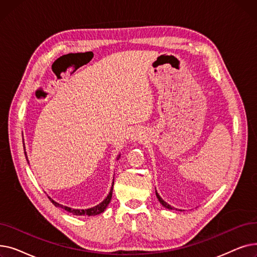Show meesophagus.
Here are the masks:
<instances>
[{"mask_svg": "<svg viewBox=\"0 0 257 257\" xmlns=\"http://www.w3.org/2000/svg\"><path fill=\"white\" fill-rule=\"evenodd\" d=\"M131 140H132L134 143H136V142H137V143L142 142V141L144 140V132H143L142 130H140V129H137L136 131L133 132Z\"/></svg>", "mask_w": 257, "mask_h": 257, "instance_id": "esophagus-1", "label": "esophagus"}]
</instances>
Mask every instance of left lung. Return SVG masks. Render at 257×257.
<instances>
[{"instance_id":"obj_1","label":"left lung","mask_w":257,"mask_h":257,"mask_svg":"<svg viewBox=\"0 0 257 257\" xmlns=\"http://www.w3.org/2000/svg\"><path fill=\"white\" fill-rule=\"evenodd\" d=\"M155 193H156V197H157L158 201L160 202V204L163 205L164 207H166V208H168V209H171V210H172V209H173V210H174V209H176V208H174L173 206H171L170 204H168L165 200H163V198H161V197L158 195V193H157V191H156V188H155ZM176 210H177V209H176Z\"/></svg>"}]
</instances>
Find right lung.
<instances>
[{
	"mask_svg": "<svg viewBox=\"0 0 257 257\" xmlns=\"http://www.w3.org/2000/svg\"><path fill=\"white\" fill-rule=\"evenodd\" d=\"M23 144H24V139H23ZM24 151H25V156H26V159L27 161H28L29 164V160H28V156H27V152H26V148H25V144H24ZM120 157V154L117 155L116 159H118ZM113 180H114V177H113ZM113 184H114V181H112V184H111V188L109 193H108L107 197L101 202V203H99L98 205L93 206V207H90V208H87V209H75V208H71V207H67V206H64L62 204H59L58 202L54 201L52 198L49 197L50 201L52 202V203L55 205L56 207H59V208H62L64 210H66L67 212L70 213H73L74 215H84V217H91V215H97V214H100L102 213L108 206V204L110 203V200H111V197H112V190H113Z\"/></svg>",
	"mask_w": 257,
	"mask_h": 257,
	"instance_id": "1",
	"label": "right lung"
}]
</instances>
